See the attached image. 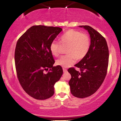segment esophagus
Wrapping results in <instances>:
<instances>
[{"label": "esophagus", "instance_id": "obj_1", "mask_svg": "<svg viewBox=\"0 0 121 121\" xmlns=\"http://www.w3.org/2000/svg\"><path fill=\"white\" fill-rule=\"evenodd\" d=\"M63 72L64 73H66V72H67V69H65V68H63Z\"/></svg>", "mask_w": 121, "mask_h": 121}]
</instances>
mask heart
<instances>
[{"label": "heart", "mask_w": 121, "mask_h": 121, "mask_svg": "<svg viewBox=\"0 0 121 121\" xmlns=\"http://www.w3.org/2000/svg\"><path fill=\"white\" fill-rule=\"evenodd\" d=\"M61 43L68 45L66 49L67 54L57 59L56 63L62 67L67 68L72 65L75 59L81 60L85 57L90 48V41L89 36L82 34L75 30H69L60 37ZM60 45L56 41L51 43L49 49L52 55L58 56L60 52Z\"/></svg>", "instance_id": "b5f03b06"}]
</instances>
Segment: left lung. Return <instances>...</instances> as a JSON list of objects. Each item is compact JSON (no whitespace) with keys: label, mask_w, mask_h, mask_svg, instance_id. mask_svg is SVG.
Returning a JSON list of instances; mask_svg holds the SVG:
<instances>
[{"label":"left lung","mask_w":121,"mask_h":121,"mask_svg":"<svg viewBox=\"0 0 121 121\" xmlns=\"http://www.w3.org/2000/svg\"><path fill=\"white\" fill-rule=\"evenodd\" d=\"M89 32L90 48L85 57L74 68L68 69L71 79L69 82L70 92L74 96L85 98L94 94L103 82L108 64V48L106 41L101 35L90 26H79Z\"/></svg>","instance_id":"1"}]
</instances>
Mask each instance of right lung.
I'll return each instance as SVG.
<instances>
[{
  "mask_svg": "<svg viewBox=\"0 0 121 121\" xmlns=\"http://www.w3.org/2000/svg\"><path fill=\"white\" fill-rule=\"evenodd\" d=\"M62 31L58 27L33 26L16 43L15 63L18 79L25 91L37 100L52 96L54 84L63 74L61 66H53L55 61L49 49L51 43Z\"/></svg>",
  "mask_w": 121,
  "mask_h": 121,
  "instance_id": "1",
  "label": "right lung"
}]
</instances>
